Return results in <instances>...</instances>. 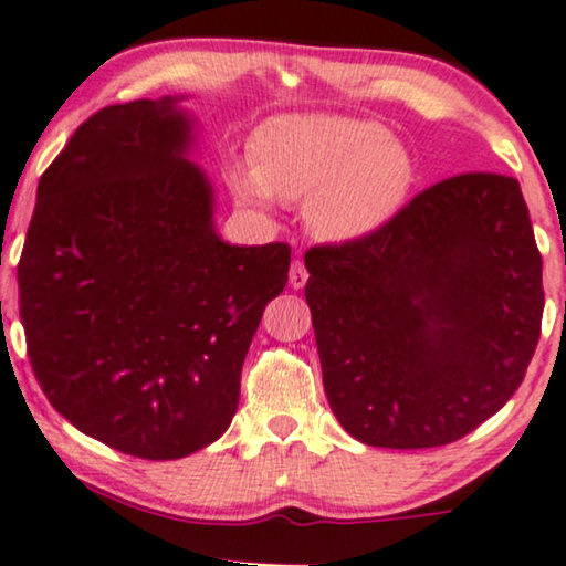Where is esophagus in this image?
I'll return each mask as SVG.
<instances>
[{"label":"esophagus","instance_id":"34e87169","mask_svg":"<svg viewBox=\"0 0 566 566\" xmlns=\"http://www.w3.org/2000/svg\"><path fill=\"white\" fill-rule=\"evenodd\" d=\"M307 269H305V261L294 259L292 261V269H290V284L294 286V290H302V286L307 284Z\"/></svg>","mask_w":566,"mask_h":566}]
</instances>
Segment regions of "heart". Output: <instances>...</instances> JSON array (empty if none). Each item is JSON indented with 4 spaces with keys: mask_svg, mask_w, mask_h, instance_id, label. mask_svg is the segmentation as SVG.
<instances>
[{
    "mask_svg": "<svg viewBox=\"0 0 566 566\" xmlns=\"http://www.w3.org/2000/svg\"><path fill=\"white\" fill-rule=\"evenodd\" d=\"M417 180L415 155L384 124L335 114L266 122L254 139V167L231 172L241 200L307 202L310 229L337 243L386 229Z\"/></svg>",
    "mask_w": 566,
    "mask_h": 566,
    "instance_id": "heart-1",
    "label": "heart"
}]
</instances>
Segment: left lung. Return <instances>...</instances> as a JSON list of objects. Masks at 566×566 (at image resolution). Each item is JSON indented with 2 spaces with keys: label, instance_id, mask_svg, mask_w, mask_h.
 <instances>
[{
  "label": "left lung",
  "instance_id": "8db88e82",
  "mask_svg": "<svg viewBox=\"0 0 566 566\" xmlns=\"http://www.w3.org/2000/svg\"><path fill=\"white\" fill-rule=\"evenodd\" d=\"M305 264L327 401L358 442H458L524 381L544 286L516 177H447L386 229L312 247Z\"/></svg>",
  "mask_w": 566,
  "mask_h": 566
}]
</instances>
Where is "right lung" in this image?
Returning <instances> with one entry per match:
<instances>
[{
	"instance_id": "obj_1",
	"label": "right lung",
	"mask_w": 566,
	"mask_h": 566,
	"mask_svg": "<svg viewBox=\"0 0 566 566\" xmlns=\"http://www.w3.org/2000/svg\"><path fill=\"white\" fill-rule=\"evenodd\" d=\"M188 142L172 98L88 116L40 177L17 266L48 401L145 460L185 458L229 429L251 337L290 272V243L218 239Z\"/></svg>"
}]
</instances>
